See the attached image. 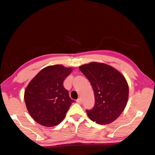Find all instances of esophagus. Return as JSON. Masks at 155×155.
<instances>
[{"mask_svg": "<svg viewBox=\"0 0 155 155\" xmlns=\"http://www.w3.org/2000/svg\"><path fill=\"white\" fill-rule=\"evenodd\" d=\"M76 102H77V104H81V102H82V100H81V97H79V98H78L77 100H76Z\"/></svg>", "mask_w": 155, "mask_h": 155, "instance_id": "34e87169", "label": "esophagus"}]
</instances>
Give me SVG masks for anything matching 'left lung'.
Instances as JSON below:
<instances>
[{
  "instance_id": "obj_1",
  "label": "left lung",
  "mask_w": 155,
  "mask_h": 155,
  "mask_svg": "<svg viewBox=\"0 0 155 155\" xmlns=\"http://www.w3.org/2000/svg\"><path fill=\"white\" fill-rule=\"evenodd\" d=\"M87 78L95 95V106L87 110L89 118L99 124L116 120L128 100L129 87L124 76L107 64L92 62L79 66Z\"/></svg>"
}]
</instances>
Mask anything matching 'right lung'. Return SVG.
I'll return each mask as SVG.
<instances>
[{"mask_svg":"<svg viewBox=\"0 0 155 155\" xmlns=\"http://www.w3.org/2000/svg\"><path fill=\"white\" fill-rule=\"evenodd\" d=\"M72 71L62 65H49L41 70L25 90L27 109L35 122L54 127L64 120L74 101L69 97L63 81Z\"/></svg>","mask_w":155,"mask_h":155,"instance_id":"obj_1","label":"right lung"}]
</instances>
